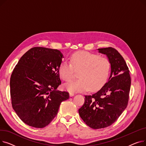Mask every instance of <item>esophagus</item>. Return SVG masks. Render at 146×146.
<instances>
[{
	"label": "esophagus",
	"instance_id": "obj_1",
	"mask_svg": "<svg viewBox=\"0 0 146 146\" xmlns=\"http://www.w3.org/2000/svg\"><path fill=\"white\" fill-rule=\"evenodd\" d=\"M69 95H70V96H73L74 95V93H73V92H70L69 93Z\"/></svg>",
	"mask_w": 146,
	"mask_h": 146
}]
</instances>
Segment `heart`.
<instances>
[{"instance_id": "1", "label": "heart", "mask_w": 146, "mask_h": 146, "mask_svg": "<svg viewBox=\"0 0 146 146\" xmlns=\"http://www.w3.org/2000/svg\"><path fill=\"white\" fill-rule=\"evenodd\" d=\"M70 63L63 61L58 68L61 78L64 81L72 79L74 69L78 70L79 79L64 85L71 92H82L90 89L93 91L101 88L108 79L110 70L109 60L86 51H79L70 57Z\"/></svg>"}]
</instances>
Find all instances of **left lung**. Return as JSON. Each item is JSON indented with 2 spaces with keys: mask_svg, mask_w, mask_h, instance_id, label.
<instances>
[{
  "mask_svg": "<svg viewBox=\"0 0 146 146\" xmlns=\"http://www.w3.org/2000/svg\"><path fill=\"white\" fill-rule=\"evenodd\" d=\"M111 64L110 78L104 86L91 95H85V103L79 110L80 117L93 129L110 126L127 108L131 87V77L125 61L113 48H99Z\"/></svg>",
  "mask_w": 146,
  "mask_h": 146,
  "instance_id": "obj_1",
  "label": "left lung"
}]
</instances>
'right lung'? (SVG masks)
Wrapping results in <instances>:
<instances>
[{
    "label": "right lung",
    "instance_id": "add662e5",
    "mask_svg": "<svg viewBox=\"0 0 146 146\" xmlns=\"http://www.w3.org/2000/svg\"><path fill=\"white\" fill-rule=\"evenodd\" d=\"M63 54L41 47L29 50L15 67L10 79L12 108L26 124L35 128L48 125L58 113L61 103L69 98L59 91L58 68Z\"/></svg>",
    "mask_w": 146,
    "mask_h": 146
}]
</instances>
